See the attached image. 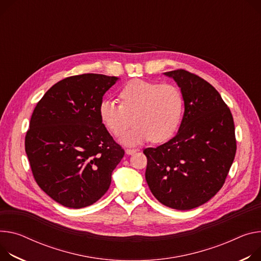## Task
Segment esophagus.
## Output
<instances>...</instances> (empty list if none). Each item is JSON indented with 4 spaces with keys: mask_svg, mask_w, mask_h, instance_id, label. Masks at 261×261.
<instances>
[{
    "mask_svg": "<svg viewBox=\"0 0 261 261\" xmlns=\"http://www.w3.org/2000/svg\"><path fill=\"white\" fill-rule=\"evenodd\" d=\"M136 152H138L137 149H127V150H126V154H128V155H133V154H135Z\"/></svg>",
    "mask_w": 261,
    "mask_h": 261,
    "instance_id": "esophagus-1",
    "label": "esophagus"
}]
</instances>
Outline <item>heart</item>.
Listing matches in <instances>:
<instances>
[{
  "mask_svg": "<svg viewBox=\"0 0 261 261\" xmlns=\"http://www.w3.org/2000/svg\"><path fill=\"white\" fill-rule=\"evenodd\" d=\"M121 104L104 99L99 105L103 125L113 134H122L133 121L135 126L120 137L126 146L151 139L153 143L169 140L177 131L183 111L180 89L172 84H159L135 79L120 91Z\"/></svg>",
  "mask_w": 261,
  "mask_h": 261,
  "instance_id": "heart-1",
  "label": "heart"
}]
</instances>
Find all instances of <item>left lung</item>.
I'll return each instance as SVG.
<instances>
[{"label":"left lung","mask_w":261,"mask_h":261,"mask_svg":"<svg viewBox=\"0 0 261 261\" xmlns=\"http://www.w3.org/2000/svg\"><path fill=\"white\" fill-rule=\"evenodd\" d=\"M181 90L184 113L175 137L145 149L146 180L163 205L189 210L215 197L236 152L230 109L210 83L184 69L163 73Z\"/></svg>","instance_id":"left-lung-1"}]
</instances>
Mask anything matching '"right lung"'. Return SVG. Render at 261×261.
Returning <instances> with one entry per match:
<instances>
[{"label": "right lung", "mask_w": 261, "mask_h": 261, "mask_svg": "<svg viewBox=\"0 0 261 261\" xmlns=\"http://www.w3.org/2000/svg\"><path fill=\"white\" fill-rule=\"evenodd\" d=\"M116 77L83 74L54 84L37 103L25 139L34 179L68 208L101 199L125 151L101 122L99 105Z\"/></svg>", "instance_id": "add662e5"}]
</instances>
